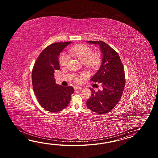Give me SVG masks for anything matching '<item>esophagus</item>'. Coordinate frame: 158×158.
<instances>
[{"label": "esophagus", "mask_w": 158, "mask_h": 158, "mask_svg": "<svg viewBox=\"0 0 158 158\" xmlns=\"http://www.w3.org/2000/svg\"><path fill=\"white\" fill-rule=\"evenodd\" d=\"M82 89V87H80V86H74V90H77V89Z\"/></svg>", "instance_id": "34e87169"}]
</instances>
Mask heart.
I'll return each instance as SVG.
<instances>
[{
  "label": "heart",
  "instance_id": "1",
  "mask_svg": "<svg viewBox=\"0 0 158 158\" xmlns=\"http://www.w3.org/2000/svg\"><path fill=\"white\" fill-rule=\"evenodd\" d=\"M69 53L77 57L83 62L86 67L90 70H96L99 67L102 61V56L98 52L93 53L92 48L87 45L80 44L71 47L69 49ZM69 56L65 52L61 53L59 60L61 65L64 66L69 60ZM84 76L82 75V77ZM79 81V79L76 80Z\"/></svg>",
  "mask_w": 158,
  "mask_h": 158
}]
</instances>
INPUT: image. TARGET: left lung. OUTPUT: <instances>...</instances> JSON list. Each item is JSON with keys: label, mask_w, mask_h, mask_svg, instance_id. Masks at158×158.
<instances>
[{"label": "left lung", "mask_w": 158, "mask_h": 158, "mask_svg": "<svg viewBox=\"0 0 158 158\" xmlns=\"http://www.w3.org/2000/svg\"><path fill=\"white\" fill-rule=\"evenodd\" d=\"M87 42L100 47L102 55L101 67L91 80L101 83L103 90L95 92L90 88L92 94L86 105L94 112L106 114L116 106L123 93L125 84L123 65L118 52L103 41Z\"/></svg>", "instance_id": "obj_1"}]
</instances>
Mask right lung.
Here are the masks:
<instances>
[{
  "instance_id": "obj_1",
  "label": "right lung",
  "mask_w": 158,
  "mask_h": 158,
  "mask_svg": "<svg viewBox=\"0 0 158 158\" xmlns=\"http://www.w3.org/2000/svg\"><path fill=\"white\" fill-rule=\"evenodd\" d=\"M72 42L51 44L40 54L32 71V84L37 99L42 107L51 112L64 109L69 103L74 89L56 84L55 71L60 69L59 56Z\"/></svg>"
}]
</instances>
